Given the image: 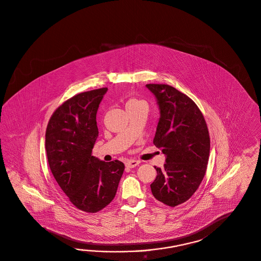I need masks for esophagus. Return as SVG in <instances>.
<instances>
[{
  "label": "esophagus",
  "mask_w": 261,
  "mask_h": 261,
  "mask_svg": "<svg viewBox=\"0 0 261 261\" xmlns=\"http://www.w3.org/2000/svg\"><path fill=\"white\" fill-rule=\"evenodd\" d=\"M140 164V162H138V161H128L126 162V167L128 168H134L136 166H138Z\"/></svg>",
  "instance_id": "obj_1"
}]
</instances>
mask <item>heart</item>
<instances>
[{"instance_id": "1", "label": "heart", "mask_w": 261, "mask_h": 261, "mask_svg": "<svg viewBox=\"0 0 261 261\" xmlns=\"http://www.w3.org/2000/svg\"><path fill=\"white\" fill-rule=\"evenodd\" d=\"M141 105H145V106H146L145 101H143V100H141V99H130L127 100L126 107H128V106H141Z\"/></svg>"}]
</instances>
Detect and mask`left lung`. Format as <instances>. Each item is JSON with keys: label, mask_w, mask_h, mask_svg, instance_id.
<instances>
[{"label": "left lung", "mask_w": 261, "mask_h": 261, "mask_svg": "<svg viewBox=\"0 0 261 261\" xmlns=\"http://www.w3.org/2000/svg\"><path fill=\"white\" fill-rule=\"evenodd\" d=\"M161 118L154 144L166 155L162 168L155 167L153 196L175 207L187 201L205 176L210 154V136L199 108L184 93L168 85L149 84Z\"/></svg>", "instance_id": "left-lung-1"}]
</instances>
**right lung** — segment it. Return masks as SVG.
Here are the masks:
<instances>
[{
  "label": "right lung",
  "instance_id": "add662e5",
  "mask_svg": "<svg viewBox=\"0 0 261 261\" xmlns=\"http://www.w3.org/2000/svg\"><path fill=\"white\" fill-rule=\"evenodd\" d=\"M107 88L83 92L65 100L52 114L45 132L50 170L76 208L97 213L118 190L124 164L91 155L99 136L97 111Z\"/></svg>",
  "mask_w": 261,
  "mask_h": 261
}]
</instances>
